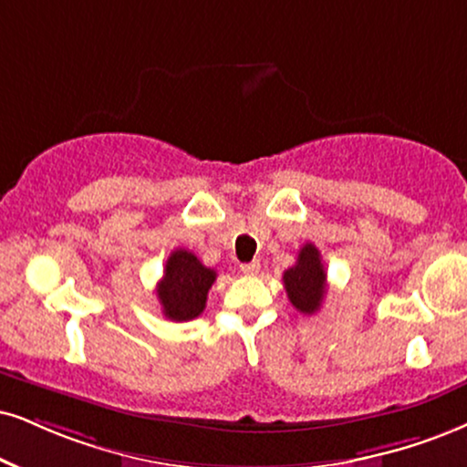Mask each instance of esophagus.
I'll return each mask as SVG.
<instances>
[{"label":"esophagus","mask_w":467,"mask_h":467,"mask_svg":"<svg viewBox=\"0 0 467 467\" xmlns=\"http://www.w3.org/2000/svg\"><path fill=\"white\" fill-rule=\"evenodd\" d=\"M240 273H243V275H257V273H260V262L243 264V266H240Z\"/></svg>","instance_id":"34e87169"}]
</instances>
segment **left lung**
Segmentation results:
<instances>
[{"label": "left lung", "instance_id": "1", "mask_svg": "<svg viewBox=\"0 0 467 467\" xmlns=\"http://www.w3.org/2000/svg\"><path fill=\"white\" fill-rule=\"evenodd\" d=\"M287 298L301 314H316L327 295V273L320 251L312 243L303 244L298 260L284 273Z\"/></svg>", "mask_w": 467, "mask_h": 467}]
</instances>
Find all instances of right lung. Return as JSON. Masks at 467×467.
<instances>
[{
    "label": "right lung",
    "mask_w": 467,
    "mask_h": 467,
    "mask_svg": "<svg viewBox=\"0 0 467 467\" xmlns=\"http://www.w3.org/2000/svg\"><path fill=\"white\" fill-rule=\"evenodd\" d=\"M214 281L216 270L203 266L194 253L172 251L158 284V298L166 318L186 322L203 314L207 292Z\"/></svg>",
    "instance_id": "1"
}]
</instances>
